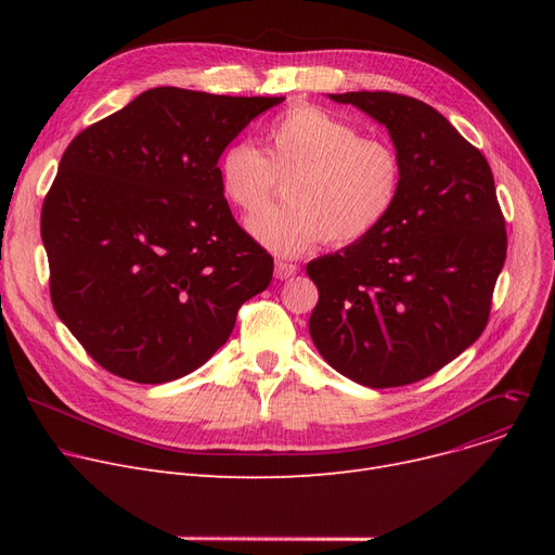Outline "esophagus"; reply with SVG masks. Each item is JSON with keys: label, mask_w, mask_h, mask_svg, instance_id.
Returning <instances> with one entry per match:
<instances>
[{"label": "esophagus", "mask_w": 555, "mask_h": 555, "mask_svg": "<svg viewBox=\"0 0 555 555\" xmlns=\"http://www.w3.org/2000/svg\"><path fill=\"white\" fill-rule=\"evenodd\" d=\"M299 272V266L297 262H287V260H276V266H274V274H276V279H289V276H295Z\"/></svg>", "instance_id": "obj_1"}]
</instances>
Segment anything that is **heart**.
I'll return each mask as SVG.
<instances>
[{
    "label": "heart",
    "mask_w": 555,
    "mask_h": 555,
    "mask_svg": "<svg viewBox=\"0 0 555 555\" xmlns=\"http://www.w3.org/2000/svg\"><path fill=\"white\" fill-rule=\"evenodd\" d=\"M220 193L243 214L260 211L285 180L287 199L249 220L272 251L295 256L326 241L356 245L380 229L404 184V164L387 137L362 134L339 116L295 105L266 126L260 151L231 141L218 155Z\"/></svg>",
    "instance_id": "heart-1"
}]
</instances>
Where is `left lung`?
Returning a JSON list of instances; mask_svg holds the SVG:
<instances>
[{
  "instance_id": "left-lung-1",
  "label": "left lung",
  "mask_w": 555,
  "mask_h": 555,
  "mask_svg": "<svg viewBox=\"0 0 555 555\" xmlns=\"http://www.w3.org/2000/svg\"><path fill=\"white\" fill-rule=\"evenodd\" d=\"M380 121L404 164L398 207L369 238L306 266L310 337L348 380L414 385L483 333L506 260L492 170L431 105L391 92L331 94Z\"/></svg>"
}]
</instances>
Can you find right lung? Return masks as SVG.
I'll return each instance as SVG.
<instances>
[{"label": "right lung", "mask_w": 555, "mask_h": 555, "mask_svg": "<svg viewBox=\"0 0 555 555\" xmlns=\"http://www.w3.org/2000/svg\"><path fill=\"white\" fill-rule=\"evenodd\" d=\"M281 101L155 87L67 145L40 216L49 293L105 371L184 377L270 285L274 258L233 220L216 162Z\"/></svg>", "instance_id": "obj_1"}]
</instances>
